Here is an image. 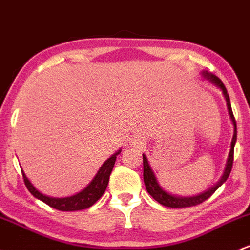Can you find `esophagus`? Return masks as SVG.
Here are the masks:
<instances>
[{
    "mask_svg": "<svg viewBox=\"0 0 250 250\" xmlns=\"http://www.w3.org/2000/svg\"><path fill=\"white\" fill-rule=\"evenodd\" d=\"M129 144H130V145H134L136 147H141L144 145V140L140 138V136L133 135L132 138L129 139Z\"/></svg>",
    "mask_w": 250,
    "mask_h": 250,
    "instance_id": "1",
    "label": "esophagus"
}]
</instances>
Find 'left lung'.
I'll return each instance as SVG.
<instances>
[{
    "label": "left lung",
    "instance_id": "obj_1",
    "mask_svg": "<svg viewBox=\"0 0 250 250\" xmlns=\"http://www.w3.org/2000/svg\"><path fill=\"white\" fill-rule=\"evenodd\" d=\"M202 77L207 80L211 81L214 86H217L218 88H220V91L223 92V96H224L225 101H227V106H228V111H229L231 122L233 125V136H232V141H231V148H230V153L229 157H228L227 160V165H225V170L223 176L220 177L219 182L217 185L213 186L212 188L207 189L206 191L204 193L199 194V195L195 196H176L172 195V194H169L167 191H165L164 189L159 186L158 181H157L156 175H154L153 170L151 169L148 164V160H147V157L145 154H143V160H144V182H145V187L148 191L149 195L154 199L156 201H158L160 205L167 207H172V208H181V207H190V206H196V205L201 204V202L206 201L212 194L217 190L225 181L228 180L229 177L231 169H232V163H233V148H235V144H236V139H237V127H236V121L235 117H233L232 114V109H231V104H230V98L229 94H228L227 88H225L224 83L223 81L220 80L219 78L215 77V75L212 74V73L202 72Z\"/></svg>",
    "mask_w": 250,
    "mask_h": 250
}]
</instances>
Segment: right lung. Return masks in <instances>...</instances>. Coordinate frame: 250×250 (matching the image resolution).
Segmentation results:
<instances>
[{
    "label": "right lung",
    "instance_id": "1",
    "mask_svg": "<svg viewBox=\"0 0 250 250\" xmlns=\"http://www.w3.org/2000/svg\"><path fill=\"white\" fill-rule=\"evenodd\" d=\"M122 149H118L116 153L112 154L106 162H104V164L102 165L101 169L98 170L97 175L94 176L93 180L91 181L90 185L87 186L83 190H81L80 193L75 194L73 196H68V198H51V196L44 195L41 191L37 190L33 187L32 183L30 182L26 175L22 171L23 176V182L25 186L27 187L28 191L32 194L33 196L43 202H45L46 205H49L52 208H56L59 211H80V209H85L91 207L92 205L96 204L99 199L102 198V195L104 194L105 189L107 187V183H109L110 173L112 171V167H114L115 162L118 154L121 153Z\"/></svg>",
    "mask_w": 250,
    "mask_h": 250
}]
</instances>
